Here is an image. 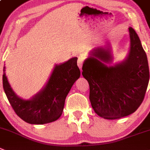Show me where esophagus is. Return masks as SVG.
I'll return each mask as SVG.
<instances>
[{
    "label": "esophagus",
    "mask_w": 150,
    "mask_h": 150,
    "mask_svg": "<svg viewBox=\"0 0 150 150\" xmlns=\"http://www.w3.org/2000/svg\"><path fill=\"white\" fill-rule=\"evenodd\" d=\"M84 62V58L82 57H78V60H77V65L78 67L82 70V64H83Z\"/></svg>",
    "instance_id": "34e87169"
}]
</instances>
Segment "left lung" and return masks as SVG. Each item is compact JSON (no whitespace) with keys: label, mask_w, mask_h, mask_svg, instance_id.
Segmentation results:
<instances>
[{"label":"left lung","mask_w":150,"mask_h":150,"mask_svg":"<svg viewBox=\"0 0 150 150\" xmlns=\"http://www.w3.org/2000/svg\"><path fill=\"white\" fill-rule=\"evenodd\" d=\"M130 50L122 63L108 67L112 60L108 48H97L82 65V75L90 86L93 109L108 120L133 113L144 99L149 79L146 54L135 30L129 28Z\"/></svg>","instance_id":"1"}]
</instances>
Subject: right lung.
I'll list each match as a JSON object with an SVG mask.
<instances>
[{"instance_id": "add662e5", "label": "right lung", "mask_w": 150, "mask_h": 150, "mask_svg": "<svg viewBox=\"0 0 150 150\" xmlns=\"http://www.w3.org/2000/svg\"><path fill=\"white\" fill-rule=\"evenodd\" d=\"M80 76L77 58L56 65L48 83L30 100L18 97L8 84L4 67L3 87L15 113L31 125H43L57 120L63 111L65 98L75 81Z\"/></svg>"}]
</instances>
